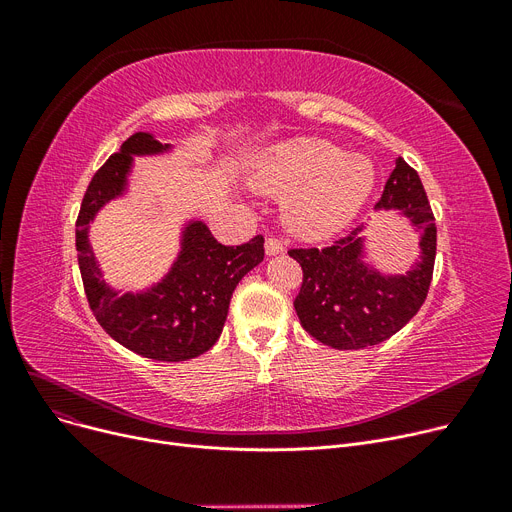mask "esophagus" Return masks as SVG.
<instances>
[{"mask_svg":"<svg viewBox=\"0 0 512 512\" xmlns=\"http://www.w3.org/2000/svg\"><path fill=\"white\" fill-rule=\"evenodd\" d=\"M282 251H284V245H282L280 238L270 236V238L265 240V253H267V255H278V253H282Z\"/></svg>","mask_w":512,"mask_h":512,"instance_id":"obj_1","label":"esophagus"}]
</instances>
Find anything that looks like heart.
I'll use <instances>...</instances> for the list:
<instances>
[{
  "mask_svg": "<svg viewBox=\"0 0 512 512\" xmlns=\"http://www.w3.org/2000/svg\"><path fill=\"white\" fill-rule=\"evenodd\" d=\"M251 184L286 197V222L305 238H328L361 211L375 184L373 161L321 139H294L259 155Z\"/></svg>",
  "mask_w": 512,
  "mask_h": 512,
  "instance_id": "1",
  "label": "heart"
}]
</instances>
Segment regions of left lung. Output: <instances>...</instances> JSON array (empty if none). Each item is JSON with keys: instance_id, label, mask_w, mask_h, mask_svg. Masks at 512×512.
Segmentation results:
<instances>
[{"instance_id": "1", "label": "left lung", "mask_w": 512, "mask_h": 512, "mask_svg": "<svg viewBox=\"0 0 512 512\" xmlns=\"http://www.w3.org/2000/svg\"><path fill=\"white\" fill-rule=\"evenodd\" d=\"M375 209H398L421 232L419 261L405 276H386L363 261V226L324 249H290L303 267L294 299L301 326L321 344L357 351L394 336L425 303L436 261V218L419 174L398 157Z\"/></svg>"}]
</instances>
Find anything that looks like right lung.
Instances as JSON below:
<instances>
[{"mask_svg":"<svg viewBox=\"0 0 512 512\" xmlns=\"http://www.w3.org/2000/svg\"><path fill=\"white\" fill-rule=\"evenodd\" d=\"M153 134L137 132L95 172L76 220L78 267L89 307L99 326L128 351L153 361L195 359L220 338L236 284L263 261V236L226 247L203 222H191L182 234V251L170 274L147 292L112 290L101 278L87 230L95 213L124 193L132 155L168 151Z\"/></svg>","mask_w":512,"mask_h":512,"instance_id":"right-lung-1","label":"right lung"}]
</instances>
